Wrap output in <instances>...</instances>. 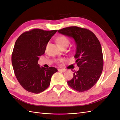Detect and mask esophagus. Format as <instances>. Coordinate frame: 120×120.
Masks as SVG:
<instances>
[{"label":"esophagus","mask_w":120,"mask_h":120,"mask_svg":"<svg viewBox=\"0 0 120 120\" xmlns=\"http://www.w3.org/2000/svg\"><path fill=\"white\" fill-rule=\"evenodd\" d=\"M58 71H62V72H65L66 71V70L64 69H58Z\"/></svg>","instance_id":"1"}]
</instances>
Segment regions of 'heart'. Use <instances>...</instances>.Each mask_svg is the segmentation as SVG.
<instances>
[{"mask_svg": "<svg viewBox=\"0 0 120 120\" xmlns=\"http://www.w3.org/2000/svg\"><path fill=\"white\" fill-rule=\"evenodd\" d=\"M56 41L60 46L62 48L64 46H68L69 44V39L65 36H60L58 37L56 39ZM63 59H61L60 60V62H62Z\"/></svg>", "mask_w": 120, "mask_h": 120, "instance_id": "obj_1", "label": "heart"}]
</instances>
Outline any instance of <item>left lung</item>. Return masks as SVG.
Masks as SVG:
<instances>
[{
  "instance_id": "obj_1",
  "label": "left lung",
  "mask_w": 120,
  "mask_h": 120,
  "mask_svg": "<svg viewBox=\"0 0 120 120\" xmlns=\"http://www.w3.org/2000/svg\"><path fill=\"white\" fill-rule=\"evenodd\" d=\"M58 32L72 38L76 45L74 57L79 69L74 72L72 79L67 83L79 92L87 91L97 83L103 71L104 62L100 42L92 32L85 28L69 26Z\"/></svg>"
}]
</instances>
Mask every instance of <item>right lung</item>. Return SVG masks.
<instances>
[{
    "label": "right lung",
    "instance_id": "obj_1",
    "mask_svg": "<svg viewBox=\"0 0 120 120\" xmlns=\"http://www.w3.org/2000/svg\"><path fill=\"white\" fill-rule=\"evenodd\" d=\"M57 31L34 29L21 34L16 41L12 66L18 81L26 91L34 94L44 91L49 86L53 74L57 71L53 67L47 69L38 64L48 42Z\"/></svg>",
    "mask_w": 120,
    "mask_h": 120
}]
</instances>
